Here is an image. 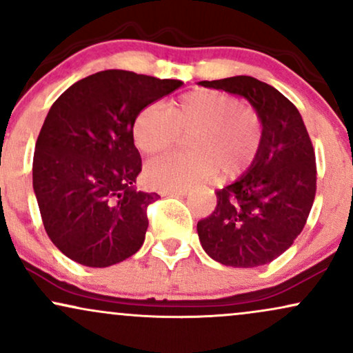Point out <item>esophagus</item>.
Returning a JSON list of instances; mask_svg holds the SVG:
<instances>
[{"instance_id":"1","label":"esophagus","mask_w":353,"mask_h":353,"mask_svg":"<svg viewBox=\"0 0 353 353\" xmlns=\"http://www.w3.org/2000/svg\"><path fill=\"white\" fill-rule=\"evenodd\" d=\"M161 195H176V197H184V195H188V189H163L159 190Z\"/></svg>"}]
</instances>
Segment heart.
Instances as JSON below:
<instances>
[{"label":"heart","instance_id":"heart-1","mask_svg":"<svg viewBox=\"0 0 353 353\" xmlns=\"http://www.w3.org/2000/svg\"><path fill=\"white\" fill-rule=\"evenodd\" d=\"M189 134L190 152H171L151 159L144 176L152 188L188 189L220 171H245L260 152L263 120L239 99L219 90H195L168 105L144 107L136 117L133 139L146 154L169 150L181 133Z\"/></svg>","mask_w":353,"mask_h":353}]
</instances>
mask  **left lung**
I'll return each mask as SVG.
<instances>
[{"mask_svg":"<svg viewBox=\"0 0 353 353\" xmlns=\"http://www.w3.org/2000/svg\"><path fill=\"white\" fill-rule=\"evenodd\" d=\"M202 87L243 97L260 113L263 143L246 172L215 192L217 207L197 223L212 260L256 268L276 260L303 232L316 197V154L298 108L248 75L202 80Z\"/></svg>","mask_w":353,"mask_h":353,"instance_id":"8db88e82","label":"left lung"}]
</instances>
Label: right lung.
<instances>
[{"mask_svg":"<svg viewBox=\"0 0 353 353\" xmlns=\"http://www.w3.org/2000/svg\"><path fill=\"white\" fill-rule=\"evenodd\" d=\"M181 80L128 70L88 75L54 101L32 161V188L49 239L90 268L117 265L141 248L156 192L136 190L141 156L138 113Z\"/></svg>","mask_w":353,"mask_h":353,"instance_id":"right-lung-1","label":"right lung"}]
</instances>
